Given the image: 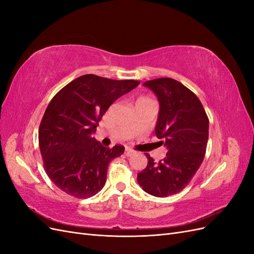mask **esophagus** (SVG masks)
Returning <instances> with one entry per match:
<instances>
[{"label": "esophagus", "mask_w": 254, "mask_h": 254, "mask_svg": "<svg viewBox=\"0 0 254 254\" xmlns=\"http://www.w3.org/2000/svg\"><path fill=\"white\" fill-rule=\"evenodd\" d=\"M132 153H133V150L132 149H130V148H126L125 149V155L127 156V157H129V156H131L132 155Z\"/></svg>", "instance_id": "esophagus-1"}]
</instances>
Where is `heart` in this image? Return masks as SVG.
Masks as SVG:
<instances>
[{"label": "heart", "instance_id": "1", "mask_svg": "<svg viewBox=\"0 0 254 254\" xmlns=\"http://www.w3.org/2000/svg\"><path fill=\"white\" fill-rule=\"evenodd\" d=\"M146 102H151V99L147 96H143V95L137 97V99H136V103H146Z\"/></svg>", "mask_w": 254, "mask_h": 254}]
</instances>
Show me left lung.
<instances>
[{"label": "left lung", "instance_id": "obj_1", "mask_svg": "<svg viewBox=\"0 0 254 254\" xmlns=\"http://www.w3.org/2000/svg\"><path fill=\"white\" fill-rule=\"evenodd\" d=\"M143 84L159 99L155 132L167 153L159 162L145 153L148 163L137 173V182L146 193L167 197L186 188L200 167L209 139V118L194 92L181 82L164 77Z\"/></svg>", "mask_w": 254, "mask_h": 254}]
</instances>
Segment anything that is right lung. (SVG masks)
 <instances>
[{"label": "right lung", "instance_id": "add662e5", "mask_svg": "<svg viewBox=\"0 0 254 254\" xmlns=\"http://www.w3.org/2000/svg\"><path fill=\"white\" fill-rule=\"evenodd\" d=\"M139 83L87 74L52 98L39 126V147L45 173L58 189L81 199L104 188L110 161L125 147H104L93 133L112 103Z\"/></svg>", "mask_w": 254, "mask_h": 254}]
</instances>
